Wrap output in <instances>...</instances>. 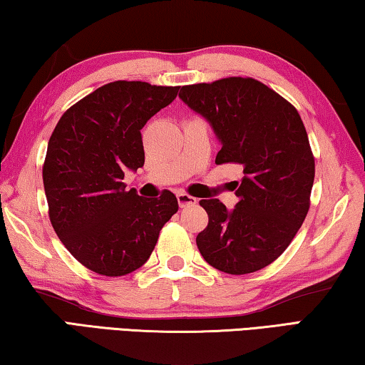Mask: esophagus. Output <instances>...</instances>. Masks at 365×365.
<instances>
[{"label": "esophagus", "mask_w": 365, "mask_h": 365, "mask_svg": "<svg viewBox=\"0 0 365 365\" xmlns=\"http://www.w3.org/2000/svg\"><path fill=\"white\" fill-rule=\"evenodd\" d=\"M178 204H179V207L181 208H184V207H190V205H195L197 204V199L195 197H192V195H189V194H184V192H178Z\"/></svg>", "instance_id": "esophagus-1"}]
</instances>
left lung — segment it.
<instances>
[{"label": "left lung", "instance_id": "8db88e82", "mask_svg": "<svg viewBox=\"0 0 365 365\" xmlns=\"http://www.w3.org/2000/svg\"><path fill=\"white\" fill-rule=\"evenodd\" d=\"M179 98L204 116L222 142L215 163H236L244 176L236 207L204 199L207 228L197 247L207 264L230 274L270 265L306 220L315 161L299 113L252 77L184 86Z\"/></svg>", "mask_w": 365, "mask_h": 365}]
</instances>
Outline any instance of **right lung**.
Returning <instances> with one entry per match:
<instances>
[{
    "label": "right lung",
    "instance_id": "1",
    "mask_svg": "<svg viewBox=\"0 0 365 365\" xmlns=\"http://www.w3.org/2000/svg\"><path fill=\"white\" fill-rule=\"evenodd\" d=\"M178 91L110 82L71 106L48 140L43 186L50 222L88 270L123 277L140 268L178 212L170 190L143 199L123 182L124 171H137L145 161L140 129Z\"/></svg>",
    "mask_w": 365,
    "mask_h": 365
}]
</instances>
